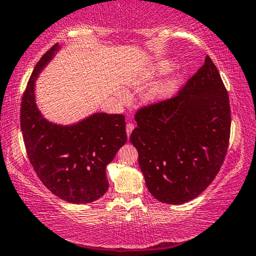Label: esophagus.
Returning <instances> with one entry per match:
<instances>
[{"mask_svg": "<svg viewBox=\"0 0 256 256\" xmlns=\"http://www.w3.org/2000/svg\"><path fill=\"white\" fill-rule=\"evenodd\" d=\"M132 129H134V124H130V122H128L127 126H126V130H127V136H128V138H129V136H130Z\"/></svg>", "mask_w": 256, "mask_h": 256, "instance_id": "1", "label": "esophagus"}]
</instances>
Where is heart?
I'll return each mask as SVG.
<instances>
[{"mask_svg": "<svg viewBox=\"0 0 256 256\" xmlns=\"http://www.w3.org/2000/svg\"><path fill=\"white\" fill-rule=\"evenodd\" d=\"M169 68H170L169 62H160V64L157 65L152 72H149V74L146 76V78H150L152 74H157V73H162L164 71H166ZM171 88H172V84H166V85L157 86V87H155V88H152V90H150L148 94V98L150 100H156V101L163 100V99H166V96H170Z\"/></svg>", "mask_w": 256, "mask_h": 256, "instance_id": "b5f03b06", "label": "heart"}]
</instances>
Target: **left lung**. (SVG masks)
<instances>
[{
	"mask_svg": "<svg viewBox=\"0 0 256 256\" xmlns=\"http://www.w3.org/2000/svg\"><path fill=\"white\" fill-rule=\"evenodd\" d=\"M135 121L130 142L157 200L184 204L212 183L228 148L230 108L208 56L176 96L140 108Z\"/></svg>",
	"mask_w": 256,
	"mask_h": 256,
	"instance_id": "obj_1",
	"label": "left lung"
}]
</instances>
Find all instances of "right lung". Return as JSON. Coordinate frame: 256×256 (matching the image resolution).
Listing matches in <instances>:
<instances>
[{"label": "right lung", "instance_id": "obj_1", "mask_svg": "<svg viewBox=\"0 0 256 256\" xmlns=\"http://www.w3.org/2000/svg\"><path fill=\"white\" fill-rule=\"evenodd\" d=\"M59 50L54 44L34 66L20 104V129L34 172L52 194L73 204L106 194V166L127 142L122 114L96 113L72 126L48 121L34 101L38 73Z\"/></svg>", "mask_w": 256, "mask_h": 256}]
</instances>
